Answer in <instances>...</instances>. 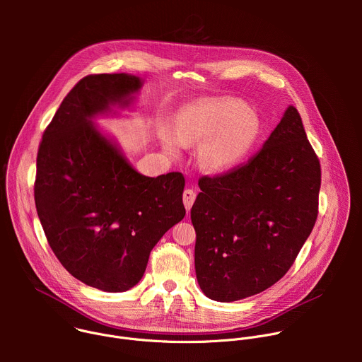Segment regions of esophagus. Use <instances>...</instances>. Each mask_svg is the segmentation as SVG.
Segmentation results:
<instances>
[{"label": "esophagus", "mask_w": 362, "mask_h": 362, "mask_svg": "<svg viewBox=\"0 0 362 362\" xmlns=\"http://www.w3.org/2000/svg\"><path fill=\"white\" fill-rule=\"evenodd\" d=\"M194 199H196V192H194L193 189H186V190L183 192V203H185V208H186L187 212L190 211Z\"/></svg>", "instance_id": "esophagus-1"}]
</instances>
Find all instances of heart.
I'll return each instance as SVG.
<instances>
[{"label": "heart", "instance_id": "b5f03b06", "mask_svg": "<svg viewBox=\"0 0 362 362\" xmlns=\"http://www.w3.org/2000/svg\"><path fill=\"white\" fill-rule=\"evenodd\" d=\"M261 124L256 113L242 103L221 100L197 103L183 109L175 122V136L162 132L165 151L179 156L180 146L200 144L199 160L211 172L235 168L252 148Z\"/></svg>", "mask_w": 362, "mask_h": 362}]
</instances>
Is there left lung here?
<instances>
[{"instance_id":"left-lung-1","label":"left lung","mask_w":362,"mask_h":362,"mask_svg":"<svg viewBox=\"0 0 362 362\" xmlns=\"http://www.w3.org/2000/svg\"><path fill=\"white\" fill-rule=\"evenodd\" d=\"M190 219L202 292L233 302L276 284L318 216L321 166L298 110L289 106L246 165L199 179Z\"/></svg>"}]
</instances>
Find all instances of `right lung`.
I'll return each instance as SVG.
<instances>
[{
    "instance_id": "add662e5",
    "label": "right lung",
    "mask_w": 362,
    "mask_h": 362,
    "mask_svg": "<svg viewBox=\"0 0 362 362\" xmlns=\"http://www.w3.org/2000/svg\"><path fill=\"white\" fill-rule=\"evenodd\" d=\"M141 83L126 73L81 78L37 154L34 199L48 245L74 278L105 292L139 284L154 245L186 215L182 173L140 175L93 123L129 107Z\"/></svg>"
}]
</instances>
